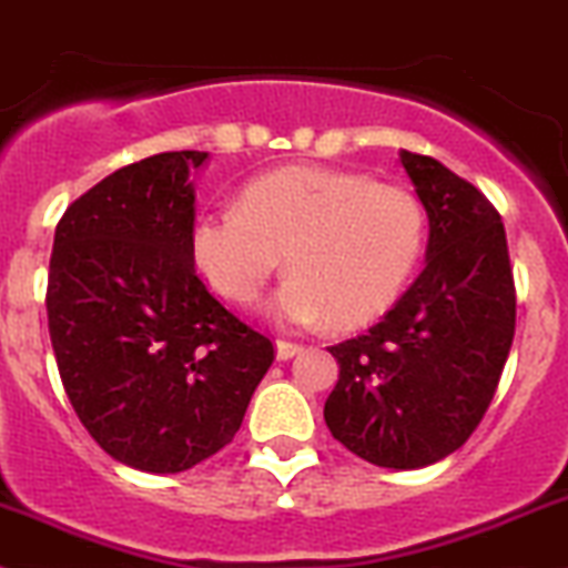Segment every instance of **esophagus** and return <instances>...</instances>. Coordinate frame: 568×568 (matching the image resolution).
Segmentation results:
<instances>
[{"mask_svg":"<svg viewBox=\"0 0 568 568\" xmlns=\"http://www.w3.org/2000/svg\"><path fill=\"white\" fill-rule=\"evenodd\" d=\"M274 347H277L280 362H288V358H294L296 353H302V344L288 342V338H277V344H274Z\"/></svg>","mask_w":568,"mask_h":568,"instance_id":"obj_1","label":"esophagus"}]
</instances>
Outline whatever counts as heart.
I'll return each mask as SVG.
<instances>
[{
    "label": "heart",
    "instance_id": "b5f03b06",
    "mask_svg": "<svg viewBox=\"0 0 568 568\" xmlns=\"http://www.w3.org/2000/svg\"><path fill=\"white\" fill-rule=\"evenodd\" d=\"M426 210L412 190L362 173L291 164L254 176L232 206L193 221L195 274L224 300L252 302L288 260L266 311L285 325L358 327L404 294L426 248Z\"/></svg>",
    "mask_w": 568,
    "mask_h": 568
}]
</instances>
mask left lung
Returning <instances> with one entry per match:
<instances>
[{
	"instance_id": "left-lung-1",
	"label": "left lung",
	"mask_w": 568,
	"mask_h": 568,
	"mask_svg": "<svg viewBox=\"0 0 568 568\" xmlns=\"http://www.w3.org/2000/svg\"><path fill=\"white\" fill-rule=\"evenodd\" d=\"M428 215L426 268L364 336L333 344V437L378 468L448 457L490 406L516 333L507 235L496 206L437 159L400 151Z\"/></svg>"
}]
</instances>
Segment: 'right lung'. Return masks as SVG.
<instances>
[{
  "label": "right lung",
  "instance_id": "1",
  "mask_svg": "<svg viewBox=\"0 0 568 568\" xmlns=\"http://www.w3.org/2000/svg\"><path fill=\"white\" fill-rule=\"evenodd\" d=\"M204 151L125 164L55 226L47 320L69 404L116 463L179 474L241 428L274 344L190 263Z\"/></svg>",
  "mask_w": 568,
  "mask_h": 568
}]
</instances>
